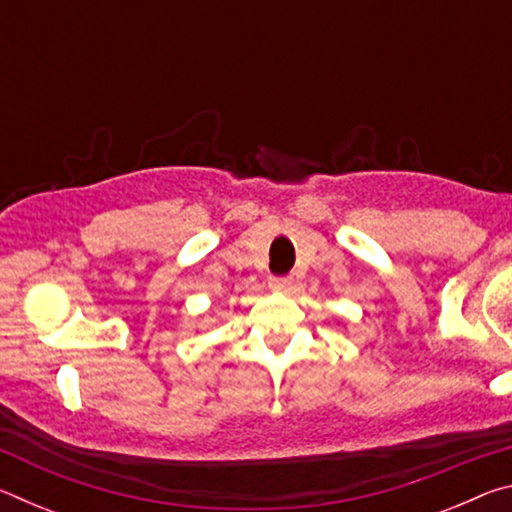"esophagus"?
I'll use <instances>...</instances> for the list:
<instances>
[{
  "instance_id": "1",
  "label": "esophagus",
  "mask_w": 512,
  "mask_h": 512,
  "mask_svg": "<svg viewBox=\"0 0 512 512\" xmlns=\"http://www.w3.org/2000/svg\"><path fill=\"white\" fill-rule=\"evenodd\" d=\"M293 284H296V280H293L291 275H273L271 280H268V287L273 291H291Z\"/></svg>"
}]
</instances>
